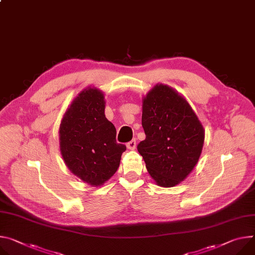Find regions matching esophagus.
<instances>
[{
  "instance_id": "1",
  "label": "esophagus",
  "mask_w": 255,
  "mask_h": 255,
  "mask_svg": "<svg viewBox=\"0 0 255 255\" xmlns=\"http://www.w3.org/2000/svg\"><path fill=\"white\" fill-rule=\"evenodd\" d=\"M127 148L130 149V150H134L136 148V140L135 139H132L131 141H129L127 143Z\"/></svg>"
}]
</instances>
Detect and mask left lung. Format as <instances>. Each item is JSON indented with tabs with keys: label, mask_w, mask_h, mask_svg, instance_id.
Masks as SVG:
<instances>
[{
	"label": "left lung",
	"mask_w": 255,
	"mask_h": 255,
	"mask_svg": "<svg viewBox=\"0 0 255 255\" xmlns=\"http://www.w3.org/2000/svg\"><path fill=\"white\" fill-rule=\"evenodd\" d=\"M145 139L137 145L155 184L174 187L187 178L200 157L204 129L188 102L158 83L142 99Z\"/></svg>",
	"instance_id": "left-lung-1"
}]
</instances>
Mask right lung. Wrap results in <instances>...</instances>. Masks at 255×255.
Masks as SVG:
<instances>
[{
    "label": "right lung",
    "mask_w": 255,
    "mask_h": 255,
    "mask_svg": "<svg viewBox=\"0 0 255 255\" xmlns=\"http://www.w3.org/2000/svg\"><path fill=\"white\" fill-rule=\"evenodd\" d=\"M105 95L96 87L80 91L65 112L59 129L60 151L68 169L91 187L117 172L124 144L105 115Z\"/></svg>",
    "instance_id": "obj_1"
}]
</instances>
